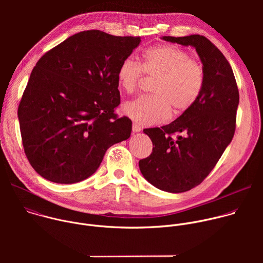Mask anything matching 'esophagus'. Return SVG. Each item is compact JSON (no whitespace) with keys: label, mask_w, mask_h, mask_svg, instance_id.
Masks as SVG:
<instances>
[{"label":"esophagus","mask_w":263,"mask_h":263,"mask_svg":"<svg viewBox=\"0 0 263 263\" xmlns=\"http://www.w3.org/2000/svg\"><path fill=\"white\" fill-rule=\"evenodd\" d=\"M132 131H133L134 133H137V132H140V131H141V128H140L137 124L134 123V124L132 125Z\"/></svg>","instance_id":"34e87169"}]
</instances>
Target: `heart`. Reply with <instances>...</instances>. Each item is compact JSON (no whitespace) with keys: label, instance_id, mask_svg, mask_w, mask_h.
Wrapping results in <instances>:
<instances>
[{"label":"heart","instance_id":"1","mask_svg":"<svg viewBox=\"0 0 263 263\" xmlns=\"http://www.w3.org/2000/svg\"><path fill=\"white\" fill-rule=\"evenodd\" d=\"M158 77L153 93L139 97L123 106L124 115L140 126H152L176 114L190 110L198 101L205 82L202 64L191 58L189 52L172 45L147 50L141 63L125 58L117 72L119 86L127 93L134 92L143 76Z\"/></svg>","mask_w":263,"mask_h":263}]
</instances>
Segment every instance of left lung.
<instances>
[{"label": "left lung", "mask_w": 263, "mask_h": 263, "mask_svg": "<svg viewBox=\"0 0 263 263\" xmlns=\"http://www.w3.org/2000/svg\"><path fill=\"white\" fill-rule=\"evenodd\" d=\"M161 40L195 48L205 72L203 90L190 110L166 126L143 130L153 142V152L138 163L142 176L156 189L178 194L199 185L230 144L239 93L231 65L206 37ZM172 134H178L176 140Z\"/></svg>", "instance_id": "1"}]
</instances>
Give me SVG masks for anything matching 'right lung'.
Segmentation results:
<instances>
[{
	"instance_id": "obj_1",
	"label": "right lung",
	"mask_w": 263,
	"mask_h": 263,
	"mask_svg": "<svg viewBox=\"0 0 263 263\" xmlns=\"http://www.w3.org/2000/svg\"><path fill=\"white\" fill-rule=\"evenodd\" d=\"M140 42L83 31L36 63L17 116L37 174L60 184L83 181L97 172L108 147L130 137L132 122L114 112L121 103L117 72Z\"/></svg>"
}]
</instances>
